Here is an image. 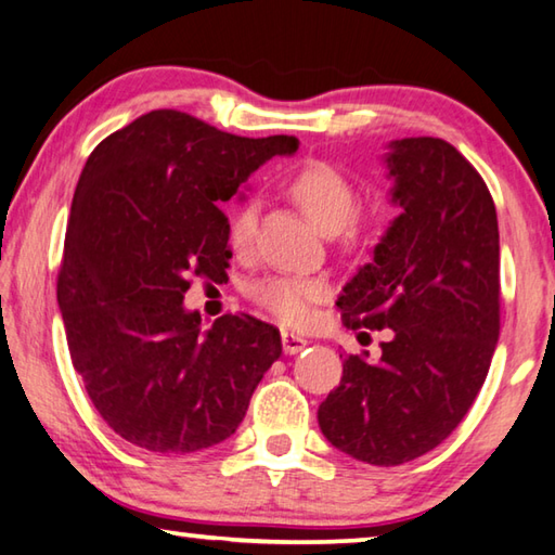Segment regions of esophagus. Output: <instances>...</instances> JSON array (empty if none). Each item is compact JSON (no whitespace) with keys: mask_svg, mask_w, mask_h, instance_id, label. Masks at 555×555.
Returning <instances> with one entry per match:
<instances>
[{"mask_svg":"<svg viewBox=\"0 0 555 555\" xmlns=\"http://www.w3.org/2000/svg\"><path fill=\"white\" fill-rule=\"evenodd\" d=\"M281 345H284L286 354H298V351H304L308 347V339L294 335V332H281Z\"/></svg>","mask_w":555,"mask_h":555,"instance_id":"34e87169","label":"esophagus"}]
</instances>
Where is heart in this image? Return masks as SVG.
Instances as JSON below:
<instances>
[{
	"label": "heart",
	"mask_w": 555,
	"mask_h": 555,
	"mask_svg": "<svg viewBox=\"0 0 555 555\" xmlns=\"http://www.w3.org/2000/svg\"><path fill=\"white\" fill-rule=\"evenodd\" d=\"M288 189L294 198L306 210L308 218L325 235H337L345 230L359 208V194L351 181L339 172L337 167L320 159L306 163L291 177ZM257 230V204L245 201L233 218H230L228 240L235 251L249 249ZM249 296L257 306L271 312L276 320L286 325H300L310 315V306L325 296V286L318 279L294 276V274H274L259 279L251 284Z\"/></svg>",
	"instance_id": "b5f03b06"
}]
</instances>
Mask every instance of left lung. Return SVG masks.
<instances>
[{
	"label": "left lung",
	"mask_w": 555,
	"mask_h": 555,
	"mask_svg": "<svg viewBox=\"0 0 555 555\" xmlns=\"http://www.w3.org/2000/svg\"><path fill=\"white\" fill-rule=\"evenodd\" d=\"M390 220L337 298L345 325L390 330L378 361L347 357L318 422L332 447L400 466L439 447L486 383L500 337V233L492 196L439 138L390 140Z\"/></svg>",
	"instance_id": "8db88e82"
}]
</instances>
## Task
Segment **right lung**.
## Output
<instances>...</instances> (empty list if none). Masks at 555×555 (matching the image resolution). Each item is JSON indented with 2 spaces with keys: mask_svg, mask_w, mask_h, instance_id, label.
Masks as SVG:
<instances>
[{
  "mask_svg": "<svg viewBox=\"0 0 555 555\" xmlns=\"http://www.w3.org/2000/svg\"><path fill=\"white\" fill-rule=\"evenodd\" d=\"M298 138H240L172 108L94 147L77 181L57 276L73 366L106 425L155 453L225 441L281 357L274 325L184 308L191 279L220 281L233 249L220 204Z\"/></svg>",
  "mask_w": 555,
  "mask_h": 555,
  "instance_id": "1",
  "label": "right lung"
}]
</instances>
